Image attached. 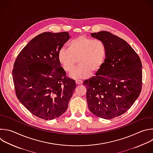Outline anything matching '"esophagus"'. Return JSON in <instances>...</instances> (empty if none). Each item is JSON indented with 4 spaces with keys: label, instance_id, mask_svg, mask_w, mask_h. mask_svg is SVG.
I'll return each instance as SVG.
<instances>
[{
    "label": "esophagus",
    "instance_id": "obj_1",
    "mask_svg": "<svg viewBox=\"0 0 153 153\" xmlns=\"http://www.w3.org/2000/svg\"><path fill=\"white\" fill-rule=\"evenodd\" d=\"M76 84L77 85H80L83 83V81L82 80H79V79H77V80H76Z\"/></svg>",
    "mask_w": 153,
    "mask_h": 153
}]
</instances>
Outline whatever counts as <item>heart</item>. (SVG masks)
<instances>
[{"instance_id": "b5f03b06", "label": "heart", "mask_w": 153, "mask_h": 153, "mask_svg": "<svg viewBox=\"0 0 153 153\" xmlns=\"http://www.w3.org/2000/svg\"><path fill=\"white\" fill-rule=\"evenodd\" d=\"M107 56L105 43L100 39H94L84 35L73 39L68 48L62 47L58 58L63 69L70 72L77 62L79 64L70 73L73 79H85L92 71L97 73L102 68Z\"/></svg>"}]
</instances>
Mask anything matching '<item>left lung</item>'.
Masks as SVG:
<instances>
[{
    "mask_svg": "<svg viewBox=\"0 0 153 153\" xmlns=\"http://www.w3.org/2000/svg\"><path fill=\"white\" fill-rule=\"evenodd\" d=\"M107 48L105 62L95 76L83 82L89 111L106 120L119 117L133 105L142 90V63L123 39L107 31L91 33Z\"/></svg>",
    "mask_w": 153,
    "mask_h": 153,
    "instance_id": "obj_1",
    "label": "left lung"
}]
</instances>
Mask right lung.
<instances>
[{"mask_svg":"<svg viewBox=\"0 0 153 153\" xmlns=\"http://www.w3.org/2000/svg\"><path fill=\"white\" fill-rule=\"evenodd\" d=\"M68 32L39 34L21 50L13 70L16 96L33 115L45 120L58 118L67 109L76 89L58 60Z\"/></svg>","mask_w":153,"mask_h":153,"instance_id":"obj_1","label":"right lung"}]
</instances>
